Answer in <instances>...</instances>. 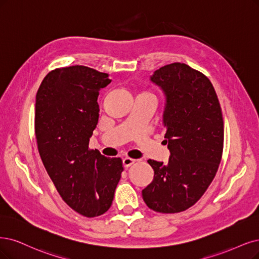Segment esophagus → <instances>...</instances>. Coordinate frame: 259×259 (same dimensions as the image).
<instances>
[{"instance_id":"1","label":"esophagus","mask_w":259,"mask_h":259,"mask_svg":"<svg viewBox=\"0 0 259 259\" xmlns=\"http://www.w3.org/2000/svg\"><path fill=\"white\" fill-rule=\"evenodd\" d=\"M136 163V160L135 159H131V158H124L122 159V166L124 168H128L129 166H131L132 164Z\"/></svg>"}]
</instances>
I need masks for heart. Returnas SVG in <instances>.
<instances>
[{"label": "heart", "mask_w": 259, "mask_h": 259, "mask_svg": "<svg viewBox=\"0 0 259 259\" xmlns=\"http://www.w3.org/2000/svg\"><path fill=\"white\" fill-rule=\"evenodd\" d=\"M141 95H149V96H152L150 93H148V92H144V93H142Z\"/></svg>", "instance_id": "obj_1"}]
</instances>
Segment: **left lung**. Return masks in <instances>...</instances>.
<instances>
[{"instance_id": "8db88e82", "label": "left lung", "mask_w": 259, "mask_h": 259, "mask_svg": "<svg viewBox=\"0 0 259 259\" xmlns=\"http://www.w3.org/2000/svg\"><path fill=\"white\" fill-rule=\"evenodd\" d=\"M164 95L162 124L168 162L148 160L155 175L142 191L145 204L161 213L193 206L213 180L224 141L222 111L211 82L183 63L161 67L150 75Z\"/></svg>"}]
</instances>
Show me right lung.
<instances>
[{
	"label": "right lung",
	"instance_id": "right-lung-1",
	"mask_svg": "<svg viewBox=\"0 0 259 259\" xmlns=\"http://www.w3.org/2000/svg\"><path fill=\"white\" fill-rule=\"evenodd\" d=\"M110 83L108 73L75 65L48 73L36 95L42 163L64 202L88 218L108 211L123 169L119 158L89 149L99 117V91Z\"/></svg>",
	"mask_w": 259,
	"mask_h": 259
}]
</instances>
